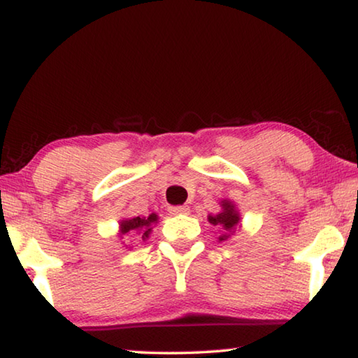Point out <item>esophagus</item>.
<instances>
[{
  "label": "esophagus",
  "mask_w": 358,
  "mask_h": 358,
  "mask_svg": "<svg viewBox=\"0 0 358 358\" xmlns=\"http://www.w3.org/2000/svg\"><path fill=\"white\" fill-rule=\"evenodd\" d=\"M169 211L172 215H186L189 213V207L187 205H178V207H169Z\"/></svg>",
  "instance_id": "esophagus-1"
}]
</instances>
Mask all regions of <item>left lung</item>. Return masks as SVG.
Listing matches in <instances>:
<instances>
[{
	"label": "left lung",
	"mask_w": 358,
	"mask_h": 358,
	"mask_svg": "<svg viewBox=\"0 0 358 358\" xmlns=\"http://www.w3.org/2000/svg\"><path fill=\"white\" fill-rule=\"evenodd\" d=\"M222 213H217L216 216H210L208 221L213 224V226H220L224 230H227V232H232L235 229V226L238 224V213L235 211L232 202H222ZM229 235H221L220 240H226Z\"/></svg>",
	"instance_id": "1"
}]
</instances>
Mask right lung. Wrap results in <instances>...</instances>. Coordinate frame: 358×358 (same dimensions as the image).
<instances>
[{
  "mask_svg": "<svg viewBox=\"0 0 358 358\" xmlns=\"http://www.w3.org/2000/svg\"><path fill=\"white\" fill-rule=\"evenodd\" d=\"M157 221V216L153 213L148 217H132V220H126L121 222V234H136L141 230L142 232V238H148V235L151 232V224Z\"/></svg>",
  "mask_w": 358,
  "mask_h": 358,
  "instance_id": "1",
  "label": "right lung"
}]
</instances>
